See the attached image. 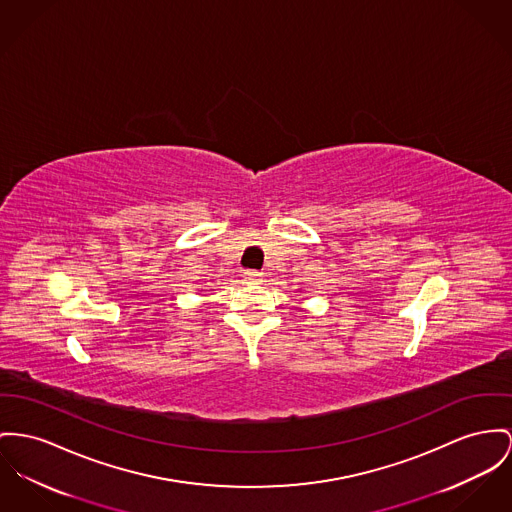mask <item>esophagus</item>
Listing matches in <instances>:
<instances>
[{"label":"esophagus","mask_w":512,"mask_h":512,"mask_svg":"<svg viewBox=\"0 0 512 512\" xmlns=\"http://www.w3.org/2000/svg\"><path fill=\"white\" fill-rule=\"evenodd\" d=\"M242 277H244L246 283H260L262 281V273L256 272V270H246L242 273Z\"/></svg>","instance_id":"34e87169"}]
</instances>
